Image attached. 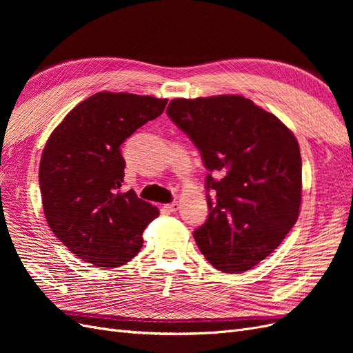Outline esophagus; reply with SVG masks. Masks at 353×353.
I'll return each instance as SVG.
<instances>
[{
	"mask_svg": "<svg viewBox=\"0 0 353 353\" xmlns=\"http://www.w3.org/2000/svg\"><path fill=\"white\" fill-rule=\"evenodd\" d=\"M163 209H165L166 212H169V213H172V212H176V210H178V201H172V203H168V205H165V206H163Z\"/></svg>",
	"mask_w": 353,
	"mask_h": 353,
	"instance_id": "1",
	"label": "esophagus"
}]
</instances>
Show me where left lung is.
Here are the masks:
<instances>
[{
  "label": "left lung",
  "instance_id": "8db88e82",
  "mask_svg": "<svg viewBox=\"0 0 353 353\" xmlns=\"http://www.w3.org/2000/svg\"><path fill=\"white\" fill-rule=\"evenodd\" d=\"M166 113L209 170V216L193 232L200 252L222 272L250 270L297 221L302 159L296 137L241 95L175 99Z\"/></svg>",
  "mask_w": 353,
  "mask_h": 353
}]
</instances>
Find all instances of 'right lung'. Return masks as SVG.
Wrapping results in <instances>:
<instances>
[{"mask_svg": "<svg viewBox=\"0 0 353 353\" xmlns=\"http://www.w3.org/2000/svg\"><path fill=\"white\" fill-rule=\"evenodd\" d=\"M166 103L103 91L79 103L50 135L39 163L42 208L54 236L83 262L116 268L143 248V231L159 210L134 190L121 191V145Z\"/></svg>", "mask_w": 353, "mask_h": 353, "instance_id": "add662e5", "label": "right lung"}]
</instances>
